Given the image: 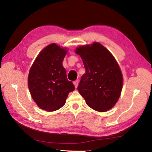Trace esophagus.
Wrapping results in <instances>:
<instances>
[{"label": "esophagus", "instance_id": "esophagus-1", "mask_svg": "<svg viewBox=\"0 0 152 152\" xmlns=\"http://www.w3.org/2000/svg\"><path fill=\"white\" fill-rule=\"evenodd\" d=\"M78 83H79V81H78V80H75L74 82V86H75V87L76 88H77V87H78Z\"/></svg>", "mask_w": 152, "mask_h": 152}]
</instances>
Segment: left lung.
Segmentation results:
<instances>
[{
  "instance_id": "left-lung-1",
  "label": "left lung",
  "mask_w": 152,
  "mask_h": 152,
  "mask_svg": "<svg viewBox=\"0 0 152 152\" xmlns=\"http://www.w3.org/2000/svg\"><path fill=\"white\" fill-rule=\"evenodd\" d=\"M75 52L80 55L85 69L78 86L80 94L93 110H110L118 101L123 87V75L116 59L98 42L78 47Z\"/></svg>"
}]
</instances>
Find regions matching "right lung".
<instances>
[{"label": "right lung", "instance_id": "obj_1", "mask_svg": "<svg viewBox=\"0 0 152 152\" xmlns=\"http://www.w3.org/2000/svg\"><path fill=\"white\" fill-rule=\"evenodd\" d=\"M67 51L52 43L45 48L34 61L28 76V87L34 102L40 109L54 112L65 103L75 89L67 80L63 61Z\"/></svg>", "mask_w": 152, "mask_h": 152}]
</instances>
